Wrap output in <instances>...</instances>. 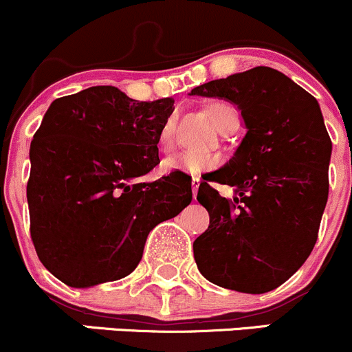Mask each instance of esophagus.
I'll use <instances>...</instances> for the list:
<instances>
[{
    "label": "esophagus",
    "mask_w": 352,
    "mask_h": 352,
    "mask_svg": "<svg viewBox=\"0 0 352 352\" xmlns=\"http://www.w3.org/2000/svg\"><path fill=\"white\" fill-rule=\"evenodd\" d=\"M199 184H201V180L197 179V177H194L192 179V196L196 197L197 196V190H199Z\"/></svg>",
    "instance_id": "obj_1"
}]
</instances>
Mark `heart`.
<instances>
[{"label":"heart","mask_w":352,"mask_h":352,"mask_svg":"<svg viewBox=\"0 0 352 352\" xmlns=\"http://www.w3.org/2000/svg\"><path fill=\"white\" fill-rule=\"evenodd\" d=\"M208 113L216 124L221 133H228V131L236 129L239 126V112L228 102H212L208 105ZM158 146L163 153H168L175 146V117H168L165 122L162 124L158 131ZM223 163V156L219 153H194V151H186L173 158L165 160L163 168L166 172H184V173H197L209 172V170L218 168Z\"/></svg>","instance_id":"obj_1"}]
</instances>
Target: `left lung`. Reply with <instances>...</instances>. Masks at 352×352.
Wrapping results in <instances>:
<instances>
[{"label": "left lung", "mask_w": 352, "mask_h": 352, "mask_svg": "<svg viewBox=\"0 0 352 352\" xmlns=\"http://www.w3.org/2000/svg\"><path fill=\"white\" fill-rule=\"evenodd\" d=\"M242 110L247 134L235 156L197 190L209 226L194 242L208 281L267 293L287 281L314 250L329 197L332 141L315 97L279 71L257 66L196 87ZM209 182L234 187L221 198Z\"/></svg>", "instance_id": "obj_1"}]
</instances>
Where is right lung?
Segmentation results:
<instances>
[{"instance_id":"add662e5","label":"right lung","mask_w":352,"mask_h":352,"mask_svg":"<svg viewBox=\"0 0 352 352\" xmlns=\"http://www.w3.org/2000/svg\"><path fill=\"white\" fill-rule=\"evenodd\" d=\"M173 98L133 100L116 87L56 98L30 144L27 201L35 252L73 287L116 281L143 257L158 223L192 201L184 172L155 182L158 131Z\"/></svg>"}]
</instances>
